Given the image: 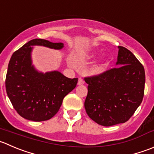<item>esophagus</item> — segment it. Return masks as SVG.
I'll list each match as a JSON object with an SVG mask.
<instances>
[{"label": "esophagus", "instance_id": "1", "mask_svg": "<svg viewBox=\"0 0 154 154\" xmlns=\"http://www.w3.org/2000/svg\"><path fill=\"white\" fill-rule=\"evenodd\" d=\"M85 83V82H84V80H83V79L82 78H79L78 79V82H77V85H83Z\"/></svg>", "mask_w": 154, "mask_h": 154}]
</instances>
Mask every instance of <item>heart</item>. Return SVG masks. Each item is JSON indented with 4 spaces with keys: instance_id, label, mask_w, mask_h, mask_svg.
Instances as JSON below:
<instances>
[{
    "instance_id": "obj_1",
    "label": "heart",
    "mask_w": 154,
    "mask_h": 154,
    "mask_svg": "<svg viewBox=\"0 0 154 154\" xmlns=\"http://www.w3.org/2000/svg\"><path fill=\"white\" fill-rule=\"evenodd\" d=\"M98 55L97 53H91L87 56L88 59H93L97 57ZM105 68V62L104 61H101L97 63L94 64L90 69V74L93 76H98L102 74Z\"/></svg>"
}]
</instances>
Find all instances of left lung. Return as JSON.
Segmentation results:
<instances>
[{"label": "left lung", "instance_id": "1", "mask_svg": "<svg viewBox=\"0 0 154 154\" xmlns=\"http://www.w3.org/2000/svg\"><path fill=\"white\" fill-rule=\"evenodd\" d=\"M118 50L117 68L85 78L89 84L86 111L93 121L104 126L127 121L144 97V67L129 50L123 47Z\"/></svg>", "mask_w": 154, "mask_h": 154}]
</instances>
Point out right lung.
<instances>
[{"mask_svg":"<svg viewBox=\"0 0 154 154\" xmlns=\"http://www.w3.org/2000/svg\"><path fill=\"white\" fill-rule=\"evenodd\" d=\"M35 46L61 50L64 44L44 39L28 41L12 55L5 83L7 96L17 113L26 120L41 122L57 113L78 78H68L59 71H38L31 57Z\"/></svg>","mask_w":154,"mask_h":154,"instance_id":"obj_1","label":"right lung"}]
</instances>
